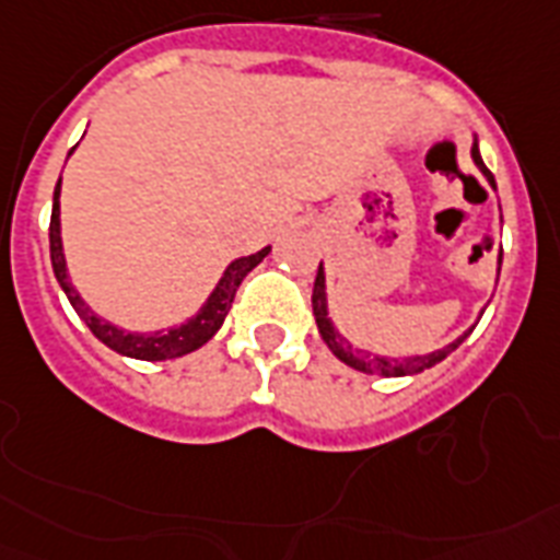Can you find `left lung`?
<instances>
[{
	"label": "left lung",
	"instance_id": "1",
	"mask_svg": "<svg viewBox=\"0 0 560 560\" xmlns=\"http://www.w3.org/2000/svg\"><path fill=\"white\" fill-rule=\"evenodd\" d=\"M472 160L475 165H478L480 171H483V177L492 183V188H495V177H492V171L483 165V160H480V151H478V142L472 145ZM501 262V260H498ZM312 306H314V320H317V329H320V337L326 340V346L331 349V354H335L337 360H343L346 366L358 369V372H369V374H383V377H404V374H418L423 372V369H432L435 363H441L443 358L450 352H455L457 346L464 343L466 337H469V331L466 335H460L455 340V343H450L446 349H438V352L432 354H423V358H406V360H389V358H377V354H366L360 352V349H354L346 337L337 335V329L331 326L329 320V308H326V275H323V266L317 269V277H314V289H312Z\"/></svg>",
	"mask_w": 560,
	"mask_h": 560
}]
</instances>
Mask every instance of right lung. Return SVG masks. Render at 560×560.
I'll use <instances>...</instances> for the list:
<instances>
[{
    "label": "right lung",
    "instance_id": "1",
    "mask_svg": "<svg viewBox=\"0 0 560 560\" xmlns=\"http://www.w3.org/2000/svg\"><path fill=\"white\" fill-rule=\"evenodd\" d=\"M62 183V179H59ZM59 183L54 188V211H50V266H54V275H57L59 285L71 300V306L77 308L85 326L94 331L100 340H103L108 349L125 354V358H137V360H171V358H183V354L200 349L202 343H208L211 337L217 335V329L223 326L225 314H229L231 303H234V294H237L243 277L257 266V262L271 252V248H262L257 254H248V257H240L225 269L223 280L217 283V289L211 291L206 306L200 308L197 317H191L188 323L177 326V329L168 331H156V335H131V331H122L110 323L100 320L91 308L85 306V300L77 294V289L68 280V269H65V254H62V237H59Z\"/></svg>",
    "mask_w": 560,
    "mask_h": 560
}]
</instances>
